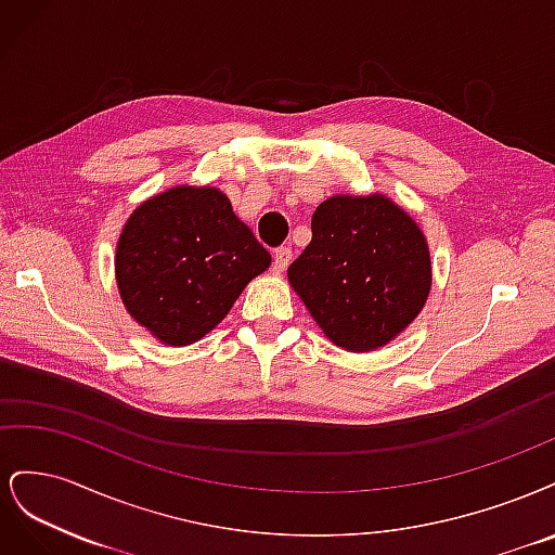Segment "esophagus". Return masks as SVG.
Segmentation results:
<instances>
[{
	"instance_id": "esophagus-1",
	"label": "esophagus",
	"mask_w": 555,
	"mask_h": 555,
	"mask_svg": "<svg viewBox=\"0 0 555 555\" xmlns=\"http://www.w3.org/2000/svg\"><path fill=\"white\" fill-rule=\"evenodd\" d=\"M289 261H292V249L289 247H278L275 255H273V271L284 273V271H287Z\"/></svg>"
}]
</instances>
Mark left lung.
Returning a JSON list of instances; mask_svg holds the SVG:
<instances>
[{"mask_svg":"<svg viewBox=\"0 0 555 555\" xmlns=\"http://www.w3.org/2000/svg\"><path fill=\"white\" fill-rule=\"evenodd\" d=\"M287 275L326 338L349 351L391 343L424 310L433 282L424 231L384 194L322 201Z\"/></svg>","mask_w":555,"mask_h":555,"instance_id":"left-lung-1","label":"left lung"}]
</instances>
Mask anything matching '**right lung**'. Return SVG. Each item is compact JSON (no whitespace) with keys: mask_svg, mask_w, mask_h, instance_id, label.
<instances>
[{"mask_svg":"<svg viewBox=\"0 0 555 555\" xmlns=\"http://www.w3.org/2000/svg\"><path fill=\"white\" fill-rule=\"evenodd\" d=\"M268 266L271 255L238 220L227 194L192 184L143 201L115 249L127 312L171 347L210 333Z\"/></svg>","mask_w":555,"mask_h":555,"instance_id":"add662e5","label":"right lung"}]
</instances>
